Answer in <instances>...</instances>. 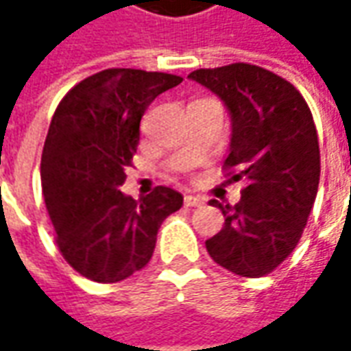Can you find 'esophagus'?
<instances>
[{
	"instance_id": "obj_1",
	"label": "esophagus",
	"mask_w": 351,
	"mask_h": 351,
	"mask_svg": "<svg viewBox=\"0 0 351 351\" xmlns=\"http://www.w3.org/2000/svg\"><path fill=\"white\" fill-rule=\"evenodd\" d=\"M183 203H185V207H201V205H205V199L199 195H185Z\"/></svg>"
}]
</instances>
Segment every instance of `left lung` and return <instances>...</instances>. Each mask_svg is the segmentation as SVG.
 Listing matches in <instances>:
<instances>
[{"instance_id": "8db88e82", "label": "left lung", "mask_w": 351, "mask_h": 351, "mask_svg": "<svg viewBox=\"0 0 351 351\" xmlns=\"http://www.w3.org/2000/svg\"><path fill=\"white\" fill-rule=\"evenodd\" d=\"M189 80L226 105L232 134L224 166L244 180L240 201L221 205L219 234L205 242L209 256L242 277L271 274L303 234L315 205L320 150L313 113L287 80L252 64L195 70Z\"/></svg>"}]
</instances>
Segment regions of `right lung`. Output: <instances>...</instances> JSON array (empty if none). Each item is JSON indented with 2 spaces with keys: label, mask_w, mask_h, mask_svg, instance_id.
Returning <instances> with one entry per match:
<instances>
[{
  "label": "right lung",
  "mask_w": 351,
  "mask_h": 351,
  "mask_svg": "<svg viewBox=\"0 0 351 351\" xmlns=\"http://www.w3.org/2000/svg\"><path fill=\"white\" fill-rule=\"evenodd\" d=\"M183 77L111 68L70 89L48 128L40 182L56 244L77 274L117 283L150 262L160 224L183 197L158 185L134 201L119 187L141 141L148 105Z\"/></svg>",
  "instance_id": "add662e5"
}]
</instances>
